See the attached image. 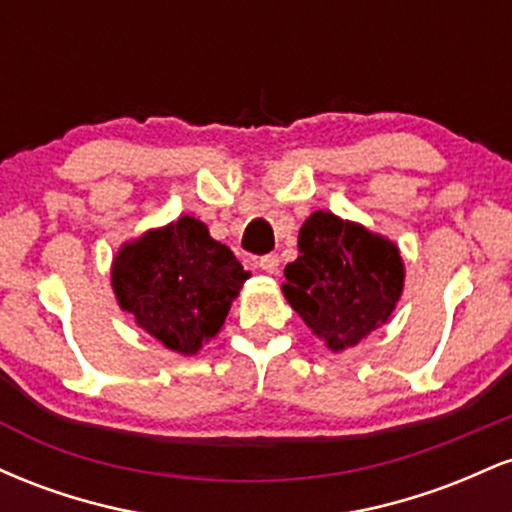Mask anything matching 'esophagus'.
<instances>
[{
	"mask_svg": "<svg viewBox=\"0 0 512 512\" xmlns=\"http://www.w3.org/2000/svg\"><path fill=\"white\" fill-rule=\"evenodd\" d=\"M260 269L262 272H267V274H276L279 272V257L276 255H264V257H260Z\"/></svg>",
	"mask_w": 512,
	"mask_h": 512,
	"instance_id": "esophagus-1",
	"label": "esophagus"
}]
</instances>
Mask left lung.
Instances as JSON below:
<instances>
[{"label":"left lung","mask_w":512,"mask_h":512,"mask_svg":"<svg viewBox=\"0 0 512 512\" xmlns=\"http://www.w3.org/2000/svg\"><path fill=\"white\" fill-rule=\"evenodd\" d=\"M286 264L284 298L334 354L387 325L404 291V260L390 238L363 223L315 211Z\"/></svg>","instance_id":"8db88e82"}]
</instances>
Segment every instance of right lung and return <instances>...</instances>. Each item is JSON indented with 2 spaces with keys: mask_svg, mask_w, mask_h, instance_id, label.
Segmentation results:
<instances>
[{
  "mask_svg": "<svg viewBox=\"0 0 512 512\" xmlns=\"http://www.w3.org/2000/svg\"><path fill=\"white\" fill-rule=\"evenodd\" d=\"M248 276L207 223L182 216L122 243L110 286L134 325L175 354L195 356L221 332Z\"/></svg>",
  "mask_w": 512,
  "mask_h": 512,
  "instance_id": "right-lung-1",
  "label": "right lung"
}]
</instances>
